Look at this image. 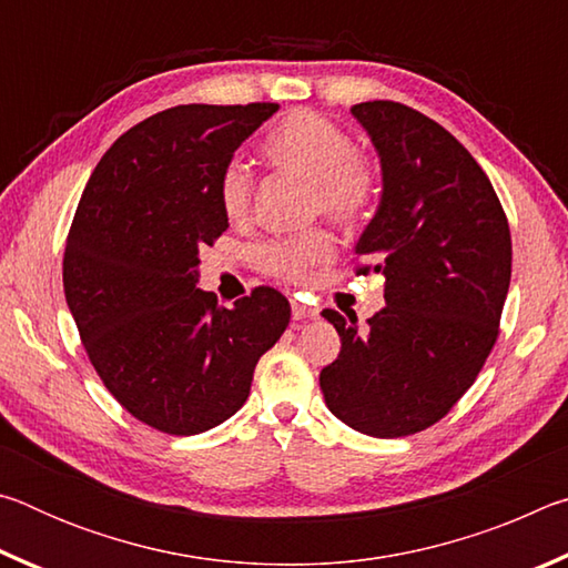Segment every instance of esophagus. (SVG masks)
<instances>
[{
	"label": "esophagus",
	"instance_id": "34e87169",
	"mask_svg": "<svg viewBox=\"0 0 568 568\" xmlns=\"http://www.w3.org/2000/svg\"><path fill=\"white\" fill-rule=\"evenodd\" d=\"M318 315V307L313 305H305L301 301H293V321H311Z\"/></svg>",
	"mask_w": 568,
	"mask_h": 568
}]
</instances>
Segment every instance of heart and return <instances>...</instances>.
Listing matches in <instances>:
<instances>
[{
	"label": "heart",
	"instance_id": "heart-1",
	"mask_svg": "<svg viewBox=\"0 0 568 568\" xmlns=\"http://www.w3.org/2000/svg\"><path fill=\"white\" fill-rule=\"evenodd\" d=\"M263 158L275 170L313 182V210L338 225H355L376 197L373 162L355 152L338 124L313 110H293L265 134ZM217 203L230 223H243L253 205V180L240 162L220 172ZM335 253L331 235L311 233L263 250V265L285 281H297Z\"/></svg>",
	"mask_w": 568,
	"mask_h": 568
}]
</instances>
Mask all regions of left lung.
<instances>
[{"instance_id": "left-lung-1", "label": "left lung", "mask_w": 568, "mask_h": 568, "mask_svg": "<svg viewBox=\"0 0 568 568\" xmlns=\"http://www.w3.org/2000/svg\"><path fill=\"white\" fill-rule=\"evenodd\" d=\"M381 160V205L355 245L386 277L368 325L323 311L341 353L321 371L345 426L400 438L434 426L474 386L498 338L511 233L491 180L448 130L400 102L351 108Z\"/></svg>"}]
</instances>
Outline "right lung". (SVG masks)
Masks as SVG:
<instances>
[{
	"instance_id": "add662e5",
	"label": "right lung",
	"mask_w": 568,
	"mask_h": 568,
	"mask_svg": "<svg viewBox=\"0 0 568 568\" xmlns=\"http://www.w3.org/2000/svg\"><path fill=\"white\" fill-rule=\"evenodd\" d=\"M275 102L180 104L104 152L67 235L64 297L124 410L170 436L220 426L291 321L275 287L233 307L200 291V250L227 230L217 180Z\"/></svg>"
}]
</instances>
